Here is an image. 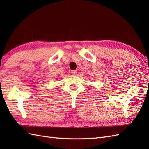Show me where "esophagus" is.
Segmentation results:
<instances>
[{
	"label": "esophagus",
	"mask_w": 149,
	"mask_h": 149,
	"mask_svg": "<svg viewBox=\"0 0 149 149\" xmlns=\"http://www.w3.org/2000/svg\"><path fill=\"white\" fill-rule=\"evenodd\" d=\"M77 73V70H72L71 71V74H73V75H76Z\"/></svg>",
	"instance_id": "esophagus-1"
}]
</instances>
